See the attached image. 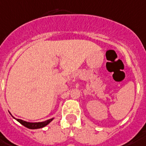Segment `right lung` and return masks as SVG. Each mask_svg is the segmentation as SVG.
<instances>
[{"instance_id":"obj_1","label":"right lung","mask_w":146,"mask_h":146,"mask_svg":"<svg viewBox=\"0 0 146 146\" xmlns=\"http://www.w3.org/2000/svg\"><path fill=\"white\" fill-rule=\"evenodd\" d=\"M10 113V112H9ZM12 116V115H11ZM16 120H17L20 123H21L23 126H24L25 127H27L28 129H40L42 128V127H45L46 126H47L48 124H49L52 121L54 118H52V119H47L46 121L43 122H38V123H30V122L24 121V120H22V119H16L15 117H13Z\"/></svg>"}]
</instances>
